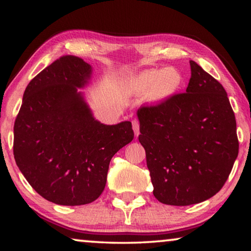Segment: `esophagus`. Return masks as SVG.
I'll use <instances>...</instances> for the list:
<instances>
[{"instance_id": "esophagus-1", "label": "esophagus", "mask_w": 251, "mask_h": 251, "mask_svg": "<svg viewBox=\"0 0 251 251\" xmlns=\"http://www.w3.org/2000/svg\"><path fill=\"white\" fill-rule=\"evenodd\" d=\"M131 125H133V129L136 136L139 135V122L137 120H134L131 122Z\"/></svg>"}]
</instances>
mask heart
Instances as JSON below:
<instances>
[{"label":"heart","instance_id":"1","mask_svg":"<svg viewBox=\"0 0 251 251\" xmlns=\"http://www.w3.org/2000/svg\"><path fill=\"white\" fill-rule=\"evenodd\" d=\"M182 84L184 77L181 72L173 66L143 71L130 78V86L134 91L148 92V99L158 103L177 95Z\"/></svg>","mask_w":251,"mask_h":251}]
</instances>
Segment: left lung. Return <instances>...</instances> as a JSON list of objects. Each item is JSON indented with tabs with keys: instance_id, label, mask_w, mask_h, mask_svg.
<instances>
[{
	"instance_id": "obj_1",
	"label": "left lung",
	"mask_w": 251,
	"mask_h": 251,
	"mask_svg": "<svg viewBox=\"0 0 251 251\" xmlns=\"http://www.w3.org/2000/svg\"><path fill=\"white\" fill-rule=\"evenodd\" d=\"M186 93L137 110L154 196L173 206L207 201L223 188L238 156L236 118L217 79L190 61Z\"/></svg>"
}]
</instances>
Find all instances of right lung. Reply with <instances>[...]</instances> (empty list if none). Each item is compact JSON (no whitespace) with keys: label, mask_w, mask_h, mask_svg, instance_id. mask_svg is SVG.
<instances>
[{"label":"right lung","mask_w":251,"mask_h":251,"mask_svg":"<svg viewBox=\"0 0 251 251\" xmlns=\"http://www.w3.org/2000/svg\"><path fill=\"white\" fill-rule=\"evenodd\" d=\"M92 66L65 55L25 88L14 123L16 165L35 192L63 206L86 205L103 193L109 161L130 143V122L104 125L85 103Z\"/></svg>","instance_id":"1"}]
</instances>
